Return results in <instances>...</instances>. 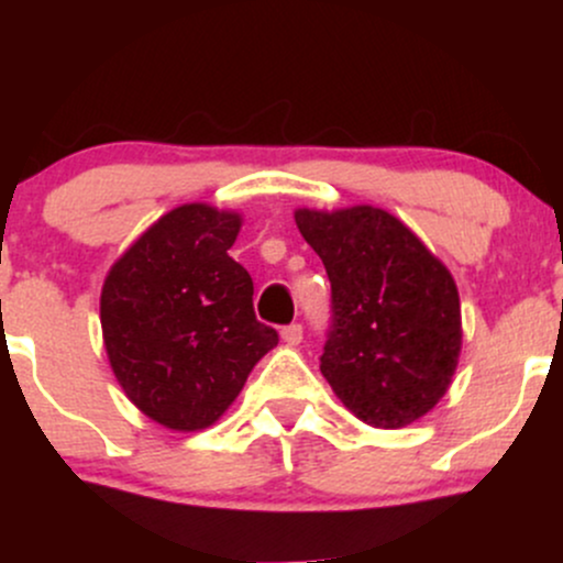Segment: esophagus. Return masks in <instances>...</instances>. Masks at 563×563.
<instances>
[{
    "label": "esophagus",
    "instance_id": "34e87169",
    "mask_svg": "<svg viewBox=\"0 0 563 563\" xmlns=\"http://www.w3.org/2000/svg\"><path fill=\"white\" fill-rule=\"evenodd\" d=\"M280 335H283V341H286L288 346H299V344H301V339H303V328H301V322H290V325L283 328Z\"/></svg>",
    "mask_w": 563,
    "mask_h": 563
}]
</instances>
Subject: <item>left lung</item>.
I'll return each instance as SVG.
<instances>
[{
  "label": "left lung",
  "mask_w": 563,
  "mask_h": 563,
  "mask_svg": "<svg viewBox=\"0 0 563 563\" xmlns=\"http://www.w3.org/2000/svg\"><path fill=\"white\" fill-rule=\"evenodd\" d=\"M296 224L331 280L322 376L367 426L418 421L448 391L461 354V301L448 267L373 206L301 209Z\"/></svg>",
  "instance_id": "8db88e82"
}]
</instances>
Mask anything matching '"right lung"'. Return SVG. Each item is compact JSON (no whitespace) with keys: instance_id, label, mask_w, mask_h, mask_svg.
Segmentation results:
<instances>
[{"instance_id":"right-lung-1","label":"right lung","mask_w":563,"mask_h":563,"mask_svg":"<svg viewBox=\"0 0 563 563\" xmlns=\"http://www.w3.org/2000/svg\"><path fill=\"white\" fill-rule=\"evenodd\" d=\"M241 217L179 206L113 264L100 299L111 367L126 397L177 431L206 429L277 344L256 320L254 280L232 256Z\"/></svg>"}]
</instances>
